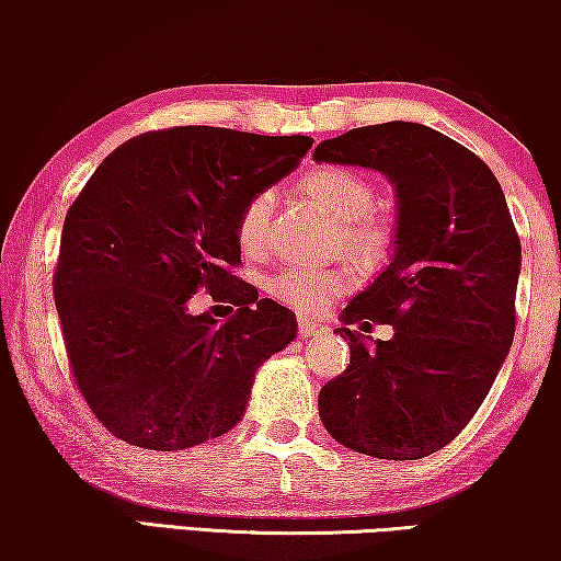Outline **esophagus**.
<instances>
[{
	"instance_id": "34e87169",
	"label": "esophagus",
	"mask_w": 561,
	"mask_h": 561,
	"mask_svg": "<svg viewBox=\"0 0 561 561\" xmlns=\"http://www.w3.org/2000/svg\"><path fill=\"white\" fill-rule=\"evenodd\" d=\"M329 327L321 324L317 319H309V317H298V334L304 336V340H309V336H319V334H327Z\"/></svg>"
}]
</instances>
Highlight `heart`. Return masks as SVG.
I'll return each mask as SVG.
<instances>
[{"label": "heart", "mask_w": 561, "mask_h": 561, "mask_svg": "<svg viewBox=\"0 0 561 561\" xmlns=\"http://www.w3.org/2000/svg\"><path fill=\"white\" fill-rule=\"evenodd\" d=\"M298 194L311 202L329 219L340 221L344 248L359 263H375L382 257L388 244L386 221L375 211V186L365 175L350 168L324 165L306 173L298 181ZM273 217V194H255L244 206L237 221V240L244 252H260L267 244V229ZM350 271L344 267H311L288 265L271 280V290L283 304L301 311H324L352 288Z\"/></svg>", "instance_id": "heart-1"}]
</instances>
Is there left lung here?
Instances as JSON below:
<instances>
[{"mask_svg":"<svg viewBox=\"0 0 561 561\" xmlns=\"http://www.w3.org/2000/svg\"><path fill=\"white\" fill-rule=\"evenodd\" d=\"M313 160L373 168L398 204L393 257L342 311L393 336L336 329L350 365L321 388V424L359 455L428 457L474 416L513 344L520 240L503 188L465 145L416 122L350 129Z\"/></svg>","mask_w":561,"mask_h":561,"instance_id":"8db88e82","label":"left lung"}]
</instances>
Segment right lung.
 Wrapping results in <instances>:
<instances>
[{
	"instance_id": "add662e5",
	"label": "right lung",
	"mask_w": 561,
	"mask_h": 561,
	"mask_svg": "<svg viewBox=\"0 0 561 561\" xmlns=\"http://www.w3.org/2000/svg\"><path fill=\"white\" fill-rule=\"evenodd\" d=\"M313 137L173 127L102 160L66 214L53 296L73 378L94 416L142 449L175 451L234 428L257 367L296 317L232 275L248 202L298 168ZM206 289L241 309L187 311Z\"/></svg>"
}]
</instances>
